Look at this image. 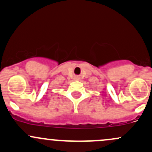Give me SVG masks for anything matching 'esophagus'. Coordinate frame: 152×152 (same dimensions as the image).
Segmentation results:
<instances>
[{
  "label": "esophagus",
  "instance_id": "34e87169",
  "mask_svg": "<svg viewBox=\"0 0 152 152\" xmlns=\"http://www.w3.org/2000/svg\"><path fill=\"white\" fill-rule=\"evenodd\" d=\"M74 79H75V80H79V77H75Z\"/></svg>",
  "mask_w": 152,
  "mask_h": 152
}]
</instances>
